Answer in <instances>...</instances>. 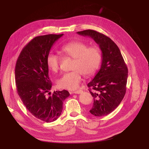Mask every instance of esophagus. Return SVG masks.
Masks as SVG:
<instances>
[{"label":"esophagus","mask_w":149,"mask_h":149,"mask_svg":"<svg viewBox=\"0 0 149 149\" xmlns=\"http://www.w3.org/2000/svg\"><path fill=\"white\" fill-rule=\"evenodd\" d=\"M72 94H81V93H82V91L79 90H78V91H72L71 92Z\"/></svg>","instance_id":"obj_1"}]
</instances>
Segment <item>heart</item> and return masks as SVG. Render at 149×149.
<instances>
[{
	"instance_id": "b5f03b06",
	"label": "heart",
	"mask_w": 149,
	"mask_h": 149,
	"mask_svg": "<svg viewBox=\"0 0 149 149\" xmlns=\"http://www.w3.org/2000/svg\"><path fill=\"white\" fill-rule=\"evenodd\" d=\"M61 52L64 58L73 59L71 72L63 74L56 81L62 89L74 90L78 88L82 75L90 77L96 72L101 62L100 49L96 46L89 47L81 41L75 40L61 47ZM61 57L49 52L47 57V64L53 72H57L60 68Z\"/></svg>"
}]
</instances>
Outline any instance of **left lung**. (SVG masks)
<instances>
[{"instance_id":"8db88e82","label":"left lung","mask_w":149,"mask_h":149,"mask_svg":"<svg viewBox=\"0 0 149 149\" xmlns=\"http://www.w3.org/2000/svg\"><path fill=\"white\" fill-rule=\"evenodd\" d=\"M77 33L93 38L101 51V68L87 85L91 88L89 91L94 97L90 112L97 117L108 115L118 107L125 95L128 69L118 47L110 38L91 29Z\"/></svg>"}]
</instances>
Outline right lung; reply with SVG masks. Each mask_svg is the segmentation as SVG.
Masks as SVG:
<instances>
[{"label": "right lung", "mask_w": 149, "mask_h": 149, "mask_svg": "<svg viewBox=\"0 0 149 149\" xmlns=\"http://www.w3.org/2000/svg\"><path fill=\"white\" fill-rule=\"evenodd\" d=\"M63 35L34 38L21 51L15 67L19 97L33 116L47 123L55 121L60 116L63 102L70 96L67 90L54 91L49 97L46 95L52 87L47 57L52 45Z\"/></svg>", "instance_id": "1"}]
</instances>
